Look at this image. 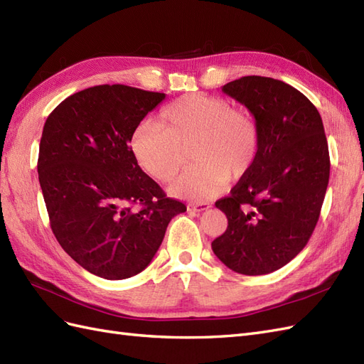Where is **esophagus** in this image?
<instances>
[{
  "instance_id": "1",
  "label": "esophagus",
  "mask_w": 364,
  "mask_h": 364,
  "mask_svg": "<svg viewBox=\"0 0 364 364\" xmlns=\"http://www.w3.org/2000/svg\"><path fill=\"white\" fill-rule=\"evenodd\" d=\"M210 206L208 203H201V204H189L188 206V210L189 212H193V213H197V212H203V210H206V209H209Z\"/></svg>"
}]
</instances>
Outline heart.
<instances>
[{"instance_id": "b5f03b06", "label": "heart", "mask_w": 364, "mask_h": 364, "mask_svg": "<svg viewBox=\"0 0 364 364\" xmlns=\"http://www.w3.org/2000/svg\"><path fill=\"white\" fill-rule=\"evenodd\" d=\"M193 146L197 163L171 186L173 197L206 201L240 180L255 166L262 149V130L247 109L234 107L218 97L191 93L166 106L160 124L143 121L130 138L136 163L155 180L167 183L186 161Z\"/></svg>"}]
</instances>
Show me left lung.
<instances>
[{
  "label": "left lung",
  "mask_w": 364,
  "mask_h": 364,
  "mask_svg": "<svg viewBox=\"0 0 364 364\" xmlns=\"http://www.w3.org/2000/svg\"><path fill=\"white\" fill-rule=\"evenodd\" d=\"M221 90L255 117L262 149L252 171L215 203L228 229L212 250L238 274H271L301 252L318 221L331 171L323 121L300 90L279 80L250 75Z\"/></svg>",
  "instance_id": "left-lung-1"
}]
</instances>
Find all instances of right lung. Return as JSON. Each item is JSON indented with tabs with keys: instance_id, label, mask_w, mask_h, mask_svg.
Masks as SVG:
<instances>
[{
	"instance_id": "right-lung-1",
	"label": "right lung",
	"mask_w": 364,
	"mask_h": 364,
	"mask_svg": "<svg viewBox=\"0 0 364 364\" xmlns=\"http://www.w3.org/2000/svg\"><path fill=\"white\" fill-rule=\"evenodd\" d=\"M164 98L124 85L93 86L61 101L44 123L38 178L52 232L97 277L144 271L167 225L186 212L141 171L129 146Z\"/></svg>"
}]
</instances>
